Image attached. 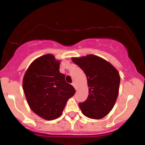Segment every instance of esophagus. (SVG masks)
<instances>
[{
  "label": "esophagus",
  "instance_id": "1",
  "mask_svg": "<svg viewBox=\"0 0 145 145\" xmlns=\"http://www.w3.org/2000/svg\"><path fill=\"white\" fill-rule=\"evenodd\" d=\"M71 85H72L73 87H74V88H75V90H76V85H75V83L72 82V83H71Z\"/></svg>",
  "mask_w": 145,
  "mask_h": 145
}]
</instances>
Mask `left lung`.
<instances>
[{
    "label": "left lung",
    "instance_id": "obj_1",
    "mask_svg": "<svg viewBox=\"0 0 145 145\" xmlns=\"http://www.w3.org/2000/svg\"><path fill=\"white\" fill-rule=\"evenodd\" d=\"M87 76L89 95L79 106L84 115L101 119L107 115L116 102L120 77L118 71L108 61L94 55L72 57Z\"/></svg>",
    "mask_w": 145,
    "mask_h": 145
}]
</instances>
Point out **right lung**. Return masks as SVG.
Masks as SVG:
<instances>
[{
  "label": "right lung",
  "instance_id": "add662e5",
  "mask_svg": "<svg viewBox=\"0 0 145 145\" xmlns=\"http://www.w3.org/2000/svg\"><path fill=\"white\" fill-rule=\"evenodd\" d=\"M59 69L60 61L46 54L36 59L24 75L22 87L27 104L33 112L46 120L59 118L76 92Z\"/></svg>",
  "mask_w": 145,
  "mask_h": 145
}]
</instances>
